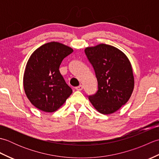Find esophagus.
Returning <instances> with one entry per match:
<instances>
[{"label":"esophagus","instance_id":"obj_1","mask_svg":"<svg viewBox=\"0 0 159 159\" xmlns=\"http://www.w3.org/2000/svg\"><path fill=\"white\" fill-rule=\"evenodd\" d=\"M75 89H76V90H78V91H81V90L83 89V86L81 85H80L79 86L76 87Z\"/></svg>","mask_w":159,"mask_h":159}]
</instances>
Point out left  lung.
Segmentation results:
<instances>
[{
  "label": "left lung",
  "mask_w": 159,
  "mask_h": 159,
  "mask_svg": "<svg viewBox=\"0 0 159 159\" xmlns=\"http://www.w3.org/2000/svg\"><path fill=\"white\" fill-rule=\"evenodd\" d=\"M95 71L97 92L89 100L99 113L108 115L124 105L134 89V76L129 59L120 50L100 43L85 49Z\"/></svg>",
  "instance_id": "left-lung-1"
}]
</instances>
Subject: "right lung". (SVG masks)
<instances>
[{"label": "right lung", "mask_w": 159, "mask_h": 159, "mask_svg": "<svg viewBox=\"0 0 159 159\" xmlns=\"http://www.w3.org/2000/svg\"><path fill=\"white\" fill-rule=\"evenodd\" d=\"M72 52L70 47L52 42L40 46L30 57L24 74V89L30 102L38 109L54 112L72 94L59 66Z\"/></svg>", "instance_id": "1"}]
</instances>
